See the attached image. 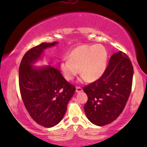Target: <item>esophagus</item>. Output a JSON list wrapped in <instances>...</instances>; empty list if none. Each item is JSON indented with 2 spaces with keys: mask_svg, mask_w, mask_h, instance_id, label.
Listing matches in <instances>:
<instances>
[{
  "mask_svg": "<svg viewBox=\"0 0 147 147\" xmlns=\"http://www.w3.org/2000/svg\"><path fill=\"white\" fill-rule=\"evenodd\" d=\"M76 92H78V93H79V92H81L83 91V90H82V88L81 87H79V86H77V87H76Z\"/></svg>",
  "mask_w": 147,
  "mask_h": 147,
  "instance_id": "obj_1",
  "label": "esophagus"
}]
</instances>
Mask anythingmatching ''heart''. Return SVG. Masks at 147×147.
Wrapping results in <instances>:
<instances>
[{
  "mask_svg": "<svg viewBox=\"0 0 147 147\" xmlns=\"http://www.w3.org/2000/svg\"><path fill=\"white\" fill-rule=\"evenodd\" d=\"M107 51L102 45H82L76 47L61 63V69L67 80H72L80 73L84 80L96 81L105 72ZM80 69H79V68Z\"/></svg>",
  "mask_w": 147,
  "mask_h": 147,
  "instance_id": "b5f03b06",
  "label": "heart"
}]
</instances>
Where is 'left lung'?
<instances>
[{
    "mask_svg": "<svg viewBox=\"0 0 147 147\" xmlns=\"http://www.w3.org/2000/svg\"><path fill=\"white\" fill-rule=\"evenodd\" d=\"M132 78L128 55L122 51L113 54L102 77L83 88L88 98L84 111L92 123L104 126L120 116L131 92Z\"/></svg>",
    "mask_w": 147,
    "mask_h": 147,
    "instance_id": "1",
    "label": "left lung"
}]
</instances>
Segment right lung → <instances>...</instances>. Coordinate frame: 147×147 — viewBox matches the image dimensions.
<instances>
[{
	"mask_svg": "<svg viewBox=\"0 0 147 147\" xmlns=\"http://www.w3.org/2000/svg\"><path fill=\"white\" fill-rule=\"evenodd\" d=\"M57 42L42 43L27 51L20 63L19 83L24 105L34 121L50 128L61 121L76 87L52 65L35 68L33 64L46 48Z\"/></svg>",
	"mask_w": 147,
	"mask_h": 147,
	"instance_id": "right-lung-1",
	"label": "right lung"
}]
</instances>
